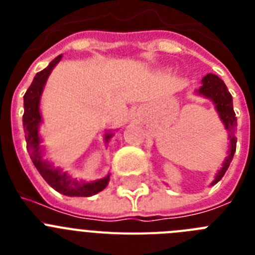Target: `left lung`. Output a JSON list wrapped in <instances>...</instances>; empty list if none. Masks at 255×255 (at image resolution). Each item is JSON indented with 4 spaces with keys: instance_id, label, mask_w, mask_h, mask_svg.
I'll return each instance as SVG.
<instances>
[{
    "instance_id": "left-lung-1",
    "label": "left lung",
    "mask_w": 255,
    "mask_h": 255,
    "mask_svg": "<svg viewBox=\"0 0 255 255\" xmlns=\"http://www.w3.org/2000/svg\"><path fill=\"white\" fill-rule=\"evenodd\" d=\"M198 94L206 97L208 100L215 103L216 111L220 115V119L222 120L225 125V129L229 131V138H230V149L229 155L225 159L224 164L221 170L218 171L216 175L215 180L212 182V185H215L224 177L225 172L229 168L230 163L234 158V153L236 150V138H235V131H236V125H238V120H236V115L234 111L233 106V96L230 94L229 89H227L226 84L224 80H221L217 75L215 74H207L203 79H202V87L197 91Z\"/></svg>"
}]
</instances>
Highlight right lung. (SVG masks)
Wrapping results in <instances>:
<instances>
[{
    "mask_svg": "<svg viewBox=\"0 0 255 255\" xmlns=\"http://www.w3.org/2000/svg\"><path fill=\"white\" fill-rule=\"evenodd\" d=\"M62 55L57 56L55 60L44 70L39 71L34 76L30 87L28 88L26 93L24 94V115H22V125H24V132H25L26 149L31 161L34 163L38 172L42 175L44 180L48 182V185L55 189L61 194L67 197H91L102 191L107 186L110 181V175L106 177L92 182H80L71 179L67 172H64L60 168H56L49 163L48 161L43 159V149L40 145L39 138V125L42 123V116L39 111L40 96L46 85L47 79L53 70V67L60 62ZM112 132H107L105 135V140L108 141L111 139Z\"/></svg>",
    "mask_w": 255,
    "mask_h": 255,
    "instance_id": "obj_1",
    "label": "right lung"
}]
</instances>
